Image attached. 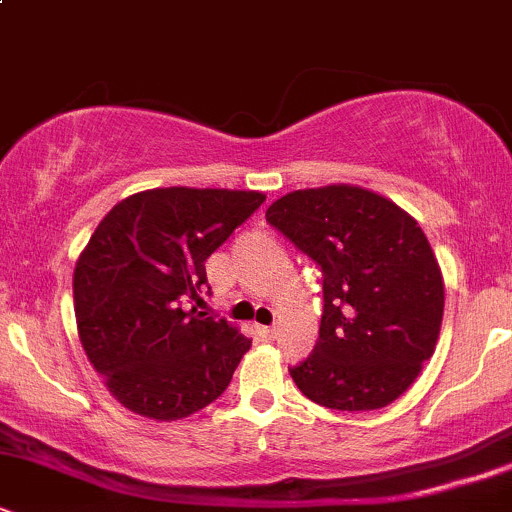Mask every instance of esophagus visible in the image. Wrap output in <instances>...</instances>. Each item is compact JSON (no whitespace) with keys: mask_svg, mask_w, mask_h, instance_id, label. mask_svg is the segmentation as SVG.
Instances as JSON below:
<instances>
[{"mask_svg":"<svg viewBox=\"0 0 512 512\" xmlns=\"http://www.w3.org/2000/svg\"><path fill=\"white\" fill-rule=\"evenodd\" d=\"M260 332L264 334V337H276V332H279V325H272V327H260Z\"/></svg>","mask_w":512,"mask_h":512,"instance_id":"34e87169","label":"esophagus"}]
</instances>
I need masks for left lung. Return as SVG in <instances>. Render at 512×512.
<instances>
[{
	"label": "left lung",
	"mask_w": 512,
	"mask_h": 512,
	"mask_svg": "<svg viewBox=\"0 0 512 512\" xmlns=\"http://www.w3.org/2000/svg\"><path fill=\"white\" fill-rule=\"evenodd\" d=\"M267 221L322 269L320 339L291 378L327 409L392 404L436 351L445 284L414 216L358 185L296 190Z\"/></svg>",
	"instance_id": "obj_1"
}]
</instances>
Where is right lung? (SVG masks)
<instances>
[{
	"instance_id": "right-lung-1",
	"label": "right lung",
	"mask_w": 512,
	"mask_h": 512,
	"mask_svg": "<svg viewBox=\"0 0 512 512\" xmlns=\"http://www.w3.org/2000/svg\"><path fill=\"white\" fill-rule=\"evenodd\" d=\"M267 195L156 187L117 202L74 267V315L88 361L122 407L156 421L223 395L250 349L236 325L204 317V262Z\"/></svg>"
}]
</instances>
